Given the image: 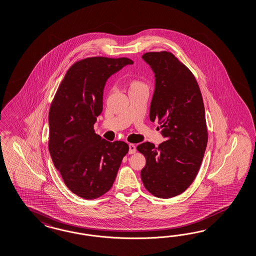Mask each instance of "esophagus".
Wrapping results in <instances>:
<instances>
[{
  "instance_id": "esophagus-1",
  "label": "esophagus",
  "mask_w": 256,
  "mask_h": 256,
  "mask_svg": "<svg viewBox=\"0 0 256 256\" xmlns=\"http://www.w3.org/2000/svg\"><path fill=\"white\" fill-rule=\"evenodd\" d=\"M130 151H128V154H135V152H136V146H135V144H130Z\"/></svg>"
}]
</instances>
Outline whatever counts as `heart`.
<instances>
[{"label":"heart","mask_w":256,"mask_h":256,"mask_svg":"<svg viewBox=\"0 0 256 256\" xmlns=\"http://www.w3.org/2000/svg\"><path fill=\"white\" fill-rule=\"evenodd\" d=\"M140 86H146V84L142 82L140 80L134 79L130 82V88H140Z\"/></svg>","instance_id":"1"}]
</instances>
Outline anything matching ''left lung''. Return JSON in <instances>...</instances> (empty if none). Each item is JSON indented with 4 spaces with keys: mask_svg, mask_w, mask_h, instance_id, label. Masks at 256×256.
<instances>
[{
    "mask_svg": "<svg viewBox=\"0 0 256 256\" xmlns=\"http://www.w3.org/2000/svg\"><path fill=\"white\" fill-rule=\"evenodd\" d=\"M142 58L156 74L150 119L158 121L166 140L137 146L146 159L140 177L152 196L170 198L184 192L200 170L208 142L205 108L193 72L172 52Z\"/></svg>",
    "mask_w": 256,
    "mask_h": 256,
    "instance_id": "8db88e82",
    "label": "left lung"
}]
</instances>
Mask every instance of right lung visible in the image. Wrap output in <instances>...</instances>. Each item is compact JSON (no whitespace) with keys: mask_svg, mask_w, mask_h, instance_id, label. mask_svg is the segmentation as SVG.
<instances>
[{"mask_svg":"<svg viewBox=\"0 0 256 256\" xmlns=\"http://www.w3.org/2000/svg\"><path fill=\"white\" fill-rule=\"evenodd\" d=\"M128 64V58L90 56L74 63L60 84L49 110L48 149L66 186L84 200L107 193L130 147L95 133L102 112L106 80Z\"/></svg>","mask_w":256,"mask_h":256,"instance_id":"1","label":"right lung"}]
</instances>
